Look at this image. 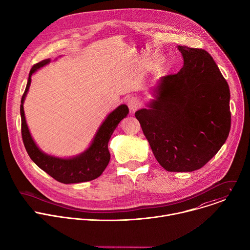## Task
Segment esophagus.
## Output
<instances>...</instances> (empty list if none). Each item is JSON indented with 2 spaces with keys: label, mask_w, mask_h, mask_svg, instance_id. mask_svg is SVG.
<instances>
[{
  "label": "esophagus",
  "mask_w": 250,
  "mask_h": 250,
  "mask_svg": "<svg viewBox=\"0 0 250 250\" xmlns=\"http://www.w3.org/2000/svg\"><path fill=\"white\" fill-rule=\"evenodd\" d=\"M140 104H141L140 101L137 98H135V97H131L127 101V105H128V108L130 109L131 112L136 111L140 106Z\"/></svg>",
  "instance_id": "1"
}]
</instances>
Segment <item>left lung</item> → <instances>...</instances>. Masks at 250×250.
<instances>
[{"mask_svg": "<svg viewBox=\"0 0 250 250\" xmlns=\"http://www.w3.org/2000/svg\"><path fill=\"white\" fill-rule=\"evenodd\" d=\"M184 66L161 78L149 109L135 112L158 163L170 172H192L208 163L230 129L229 88L204 49L178 46Z\"/></svg>", "mask_w": 250, "mask_h": 250, "instance_id": "1", "label": "left lung"}]
</instances>
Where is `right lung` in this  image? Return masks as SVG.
<instances>
[{"instance_id": "right-lung-1", "label": "right lung", "mask_w": 250, "mask_h": 250, "mask_svg": "<svg viewBox=\"0 0 250 250\" xmlns=\"http://www.w3.org/2000/svg\"><path fill=\"white\" fill-rule=\"evenodd\" d=\"M49 62V59H45L32 66L24 93L21 97V137L24 147L30 159L60 183L74 184L94 180L102 175L109 164L111 158V154L108 149L109 140L119 123L127 116L128 108L126 104H121L106 117L97 131L90 147L80 155L72 158H59L43 153L35 145L28 130L23 112V102L30 86L31 75L38 69Z\"/></svg>"}]
</instances>
